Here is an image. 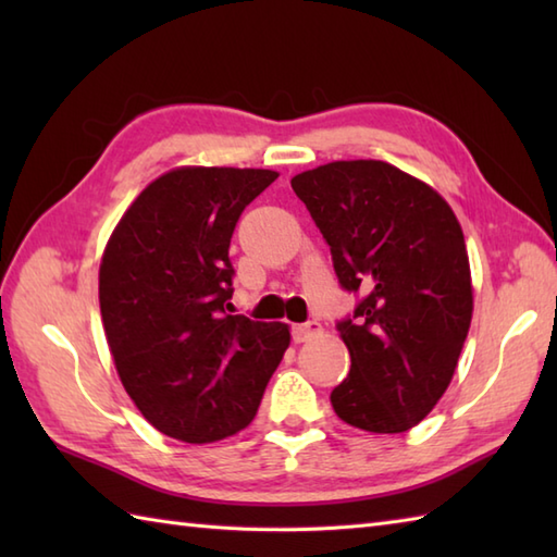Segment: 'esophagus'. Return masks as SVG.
Returning <instances> with one entry per match:
<instances>
[{
    "mask_svg": "<svg viewBox=\"0 0 557 557\" xmlns=\"http://www.w3.org/2000/svg\"><path fill=\"white\" fill-rule=\"evenodd\" d=\"M321 333H323V325L318 323V321L299 323V325H294V327H292V337H294V342H306V339H311V337L321 335Z\"/></svg>",
    "mask_w": 557,
    "mask_h": 557,
    "instance_id": "34e87169",
    "label": "esophagus"
}]
</instances>
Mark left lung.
Wrapping results in <instances>:
<instances>
[{
	"mask_svg": "<svg viewBox=\"0 0 557 557\" xmlns=\"http://www.w3.org/2000/svg\"><path fill=\"white\" fill-rule=\"evenodd\" d=\"M292 188L333 253L339 285L361 292L337 325L351 357L330 401L369 433H405L453 381L474 313L465 234L433 186L383 160H337Z\"/></svg>",
	"mask_w": 557,
	"mask_h": 557,
	"instance_id": "left-lung-1",
	"label": "left lung"
}]
</instances>
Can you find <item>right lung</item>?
<instances>
[{
  "label": "right lung",
  "mask_w": 557,
  "mask_h": 557,
  "mask_svg": "<svg viewBox=\"0 0 557 557\" xmlns=\"http://www.w3.org/2000/svg\"><path fill=\"white\" fill-rule=\"evenodd\" d=\"M272 170L176 168L126 208L100 263L104 337L128 397L176 441L246 429L289 347V325L232 315L236 220Z\"/></svg>",
  "instance_id": "1"
}]
</instances>
